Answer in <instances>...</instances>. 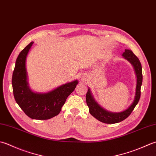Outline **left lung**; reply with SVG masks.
<instances>
[{
    "label": "left lung",
    "mask_w": 156,
    "mask_h": 156,
    "mask_svg": "<svg viewBox=\"0 0 156 156\" xmlns=\"http://www.w3.org/2000/svg\"><path fill=\"white\" fill-rule=\"evenodd\" d=\"M122 56L125 59L129 62L133 66L136 77V85L135 98L131 105L125 110L120 112H112L106 110L102 108L95 100L92 94V93L88 88L86 100L89 109L90 114L93 117L97 119L99 121L105 124H115L120 122L122 120L128 118L133 112L134 108H135L138 103L140 97H141V87L143 82V75H142V67L139 59L132 51L129 49H125L122 53Z\"/></svg>",
    "instance_id": "8db88e82"
}]
</instances>
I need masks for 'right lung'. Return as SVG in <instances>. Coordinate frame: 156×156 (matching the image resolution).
Returning a JSON list of instances; mask_svg holds the SVG:
<instances>
[{"mask_svg":"<svg viewBox=\"0 0 156 156\" xmlns=\"http://www.w3.org/2000/svg\"><path fill=\"white\" fill-rule=\"evenodd\" d=\"M34 42L20 52L15 62L12 86L15 101L32 119L48 120L59 114L66 99L74 90L78 80L61 85L47 93L34 92L28 83L26 59Z\"/></svg>","mask_w":156,"mask_h":156,"instance_id":"add662e5","label":"right lung"}]
</instances>
